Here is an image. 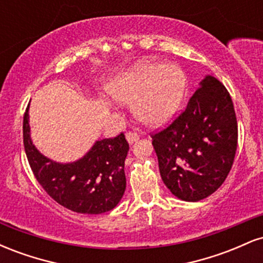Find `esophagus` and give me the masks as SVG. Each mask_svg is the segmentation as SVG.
<instances>
[{"mask_svg": "<svg viewBox=\"0 0 263 263\" xmlns=\"http://www.w3.org/2000/svg\"><path fill=\"white\" fill-rule=\"evenodd\" d=\"M140 138V135L137 134V132L135 131H128L127 134H126V140H127L128 143H134V142H136Z\"/></svg>", "mask_w": 263, "mask_h": 263, "instance_id": "1", "label": "esophagus"}]
</instances>
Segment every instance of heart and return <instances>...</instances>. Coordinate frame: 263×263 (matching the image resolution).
Segmentation results:
<instances>
[{
  "label": "heart",
  "instance_id": "b5f03b06",
  "mask_svg": "<svg viewBox=\"0 0 263 263\" xmlns=\"http://www.w3.org/2000/svg\"><path fill=\"white\" fill-rule=\"evenodd\" d=\"M185 86L186 77L178 65L143 63L111 80L106 91L112 100L132 105L142 122L159 125L177 112Z\"/></svg>",
  "mask_w": 263,
  "mask_h": 263
}]
</instances>
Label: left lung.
<instances>
[{"mask_svg": "<svg viewBox=\"0 0 263 263\" xmlns=\"http://www.w3.org/2000/svg\"><path fill=\"white\" fill-rule=\"evenodd\" d=\"M159 173L172 194L185 201L209 197L225 182L237 148V121L226 87L206 75L186 108L152 135Z\"/></svg>", "mask_w": 263, "mask_h": 263, "instance_id": "1", "label": "left lung"}]
</instances>
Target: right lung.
<instances>
[{
    "instance_id": "add662e5",
    "label": "right lung",
    "mask_w": 263,
    "mask_h": 263,
    "mask_svg": "<svg viewBox=\"0 0 263 263\" xmlns=\"http://www.w3.org/2000/svg\"><path fill=\"white\" fill-rule=\"evenodd\" d=\"M28 107L23 117V143L35 179L57 203L80 214L112 210L126 189L125 135L96 141L83 158L58 163L42 155L31 140Z\"/></svg>"
}]
</instances>
